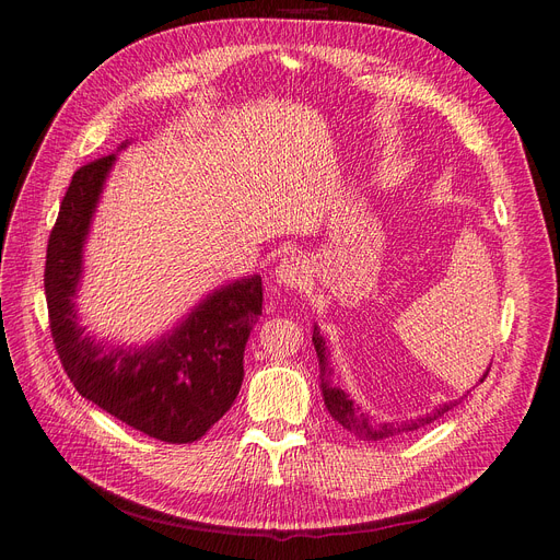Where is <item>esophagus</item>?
<instances>
[{
    "instance_id": "obj_1",
    "label": "esophagus",
    "mask_w": 560,
    "mask_h": 560,
    "mask_svg": "<svg viewBox=\"0 0 560 560\" xmlns=\"http://www.w3.org/2000/svg\"><path fill=\"white\" fill-rule=\"evenodd\" d=\"M276 282L282 287L301 289L307 282V266L301 257H287L276 266Z\"/></svg>"
}]
</instances>
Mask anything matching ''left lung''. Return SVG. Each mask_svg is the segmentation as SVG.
Returning a JSON list of instances; mask_svg holds the SVG:
<instances>
[{
  "label": "left lung",
  "mask_w": 560,
  "mask_h": 560,
  "mask_svg": "<svg viewBox=\"0 0 560 560\" xmlns=\"http://www.w3.org/2000/svg\"><path fill=\"white\" fill-rule=\"evenodd\" d=\"M313 342H315V352H317V359H319V377H322V396H324V405L326 410H329V415L340 423L342 429H347L350 433H354L359 440H365V442H377V440H389V438H396V435H402V433H410V431H417L421 427H427V423L440 419L445 412H450L454 405L458 400H450L445 405H440V408H435L433 412L423 415V417H417V419H410V421H384V423H377L373 421L369 415H365L359 405H354V400L347 396L342 389L334 387L331 384V369H329V357H326V342L319 334V329L315 326L313 331ZM489 375V369L485 373V377ZM485 377H481L479 382H485Z\"/></svg>",
  "instance_id": "1"
}]
</instances>
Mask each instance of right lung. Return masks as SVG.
I'll return each instance as SVG.
<instances>
[{"label": "right lung", "instance_id": "obj_1", "mask_svg": "<svg viewBox=\"0 0 560 560\" xmlns=\"http://www.w3.org/2000/svg\"><path fill=\"white\" fill-rule=\"evenodd\" d=\"M113 164L115 155H106L73 173L50 231L44 287L52 342L83 398L150 438L185 445L206 435L241 392L245 342L261 315V278L215 289L176 329L145 347H106L88 336L73 296Z\"/></svg>", "mask_w": 560, "mask_h": 560}]
</instances>
